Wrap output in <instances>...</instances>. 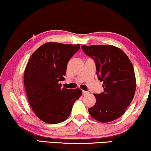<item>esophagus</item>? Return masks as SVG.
I'll return each mask as SVG.
<instances>
[{
    "label": "esophagus",
    "mask_w": 151,
    "mask_h": 151,
    "mask_svg": "<svg viewBox=\"0 0 151 151\" xmlns=\"http://www.w3.org/2000/svg\"><path fill=\"white\" fill-rule=\"evenodd\" d=\"M82 93H83V95H87L89 94V92H88V91H83Z\"/></svg>",
    "instance_id": "34e87169"
}]
</instances>
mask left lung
Wrapping results in <instances>:
<instances>
[{"label":"left lung","instance_id":"8db88e82","mask_svg":"<svg viewBox=\"0 0 151 151\" xmlns=\"http://www.w3.org/2000/svg\"><path fill=\"white\" fill-rule=\"evenodd\" d=\"M81 49L95 61L96 74L104 92L94 94L96 103L89 108L90 116L101 122L122 116L132 101L136 80L132 63L118 47L111 45H82Z\"/></svg>","mask_w":151,"mask_h":151}]
</instances>
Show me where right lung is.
I'll return each instance as SVG.
<instances>
[{"instance_id": "right-lung-1", "label": "right lung", "mask_w": 151, "mask_h": 151, "mask_svg": "<svg viewBox=\"0 0 151 151\" xmlns=\"http://www.w3.org/2000/svg\"><path fill=\"white\" fill-rule=\"evenodd\" d=\"M80 44L47 42L31 55L24 74L29 105L38 118L48 124L62 122L69 117L82 91L61 88L70 59Z\"/></svg>"}]
</instances>
